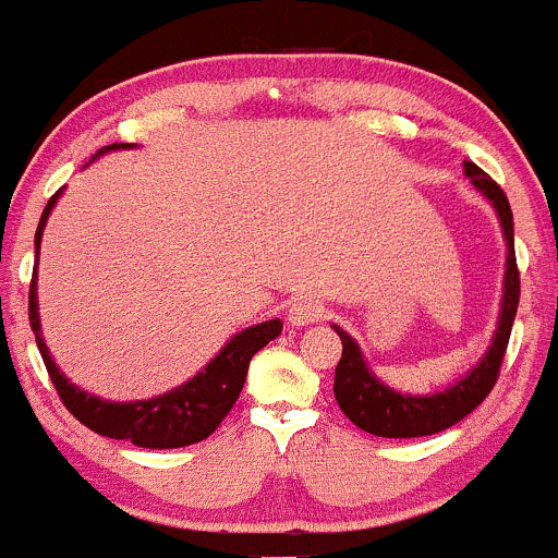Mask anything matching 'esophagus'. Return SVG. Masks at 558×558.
Returning <instances> with one entry per match:
<instances>
[{"label":"esophagus","mask_w":558,"mask_h":558,"mask_svg":"<svg viewBox=\"0 0 558 558\" xmlns=\"http://www.w3.org/2000/svg\"><path fill=\"white\" fill-rule=\"evenodd\" d=\"M323 315H325L323 301H317L312 296H301L293 301L291 306H288V323L296 325V328H301V325L317 323V319H323Z\"/></svg>","instance_id":"esophagus-1"}]
</instances>
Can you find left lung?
<instances>
[{
	"mask_svg": "<svg viewBox=\"0 0 558 558\" xmlns=\"http://www.w3.org/2000/svg\"><path fill=\"white\" fill-rule=\"evenodd\" d=\"M464 175L496 209L501 220L504 241H506V275H504V296L501 315H498V328L493 332L490 349L480 360L475 369L466 377L453 383L451 388L440 390L433 396H409L401 390L388 388L386 383L377 380L373 369L364 362L360 343L349 332L332 325V330L341 336L343 354L336 367V393L341 412L362 430L380 435V438H420V435H433L457 425L466 414L475 412L485 396L490 393L498 380L506 345H509L511 325H514L517 304H520V270H517L514 257V217H511L509 198L488 172H483L475 162H464Z\"/></svg>",
	"mask_w": 558,
	"mask_h": 558,
	"instance_id": "8db88e82",
	"label": "left lung"
}]
</instances>
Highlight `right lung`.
Here are the masks:
<instances>
[{
	"instance_id": "1",
	"label": "right lung",
	"mask_w": 558,
	"mask_h": 558,
	"mask_svg": "<svg viewBox=\"0 0 558 558\" xmlns=\"http://www.w3.org/2000/svg\"><path fill=\"white\" fill-rule=\"evenodd\" d=\"M131 144H112L105 146L99 155L110 149H128ZM60 191L49 198L44 207L41 220L36 230V265H38V246H41V233L47 226V217L54 209ZM28 319L31 330L36 332V345L41 351V360L47 364V373L52 377L57 393L75 420L83 422L88 430L107 435L114 440H131L141 448H181L198 444L209 438L217 430L228 412L233 409L235 399L241 396L243 380H246L248 362L265 349L272 338L280 336L283 323L280 319H267V323L252 325V328L235 332L230 341L222 345L220 354L215 356L202 373L183 383L181 388H172L168 393L155 396L144 401H105L86 390L73 386L65 375L60 373L47 343L41 338V323H38V299H36V270L31 278L28 291Z\"/></svg>"
}]
</instances>
